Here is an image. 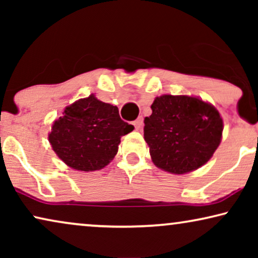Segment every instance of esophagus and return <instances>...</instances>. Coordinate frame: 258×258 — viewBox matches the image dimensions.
<instances>
[{
  "label": "esophagus",
  "mask_w": 258,
  "mask_h": 258,
  "mask_svg": "<svg viewBox=\"0 0 258 258\" xmlns=\"http://www.w3.org/2000/svg\"><path fill=\"white\" fill-rule=\"evenodd\" d=\"M134 125H135L136 130H141L143 126V117H139L136 121H134Z\"/></svg>",
  "instance_id": "obj_1"
}]
</instances>
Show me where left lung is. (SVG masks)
Wrapping results in <instances>:
<instances>
[{
  "label": "left lung",
  "mask_w": 258,
  "mask_h": 258,
  "mask_svg": "<svg viewBox=\"0 0 258 258\" xmlns=\"http://www.w3.org/2000/svg\"><path fill=\"white\" fill-rule=\"evenodd\" d=\"M144 118V140L162 170L186 174L202 167L220 146L223 119L214 105L185 95H162Z\"/></svg>",
  "instance_id": "1"
}]
</instances>
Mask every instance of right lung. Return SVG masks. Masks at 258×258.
<instances>
[{"label":"right lung","mask_w":258,"mask_h":258,"mask_svg":"<svg viewBox=\"0 0 258 258\" xmlns=\"http://www.w3.org/2000/svg\"><path fill=\"white\" fill-rule=\"evenodd\" d=\"M133 130L134 125L119 117L117 107L90 95L64 109L62 117L52 123L48 139L68 167L94 171L110 163L121 137Z\"/></svg>","instance_id":"1"}]
</instances>
